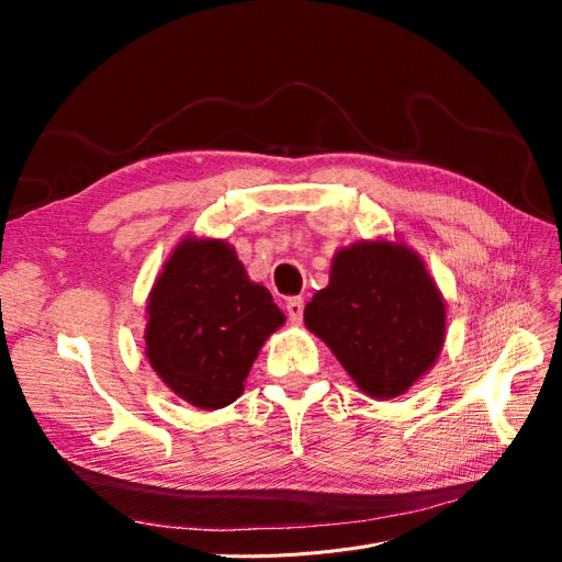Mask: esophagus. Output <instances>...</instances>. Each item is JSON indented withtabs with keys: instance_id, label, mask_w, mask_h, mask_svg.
Here are the masks:
<instances>
[{
	"instance_id": "1",
	"label": "esophagus",
	"mask_w": 562,
	"mask_h": 562,
	"mask_svg": "<svg viewBox=\"0 0 562 562\" xmlns=\"http://www.w3.org/2000/svg\"><path fill=\"white\" fill-rule=\"evenodd\" d=\"M285 314L291 323H300L304 314V300L302 297H288L285 302Z\"/></svg>"
}]
</instances>
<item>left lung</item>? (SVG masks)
I'll use <instances>...</instances> for the list:
<instances>
[{
    "instance_id": "left-lung-1",
    "label": "left lung",
    "mask_w": 562,
    "mask_h": 562,
    "mask_svg": "<svg viewBox=\"0 0 562 562\" xmlns=\"http://www.w3.org/2000/svg\"><path fill=\"white\" fill-rule=\"evenodd\" d=\"M304 326L363 394L386 401L434 368L446 342V300L413 248L359 241L335 252L328 285L304 307Z\"/></svg>"
}]
</instances>
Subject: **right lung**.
<instances>
[{
  "mask_svg": "<svg viewBox=\"0 0 562 562\" xmlns=\"http://www.w3.org/2000/svg\"><path fill=\"white\" fill-rule=\"evenodd\" d=\"M283 321L227 241L187 236L151 285L145 353L173 394L217 411L241 396L252 361Z\"/></svg>",
  "mask_w": 562,
  "mask_h": 562,
  "instance_id": "1",
  "label": "right lung"
}]
</instances>
